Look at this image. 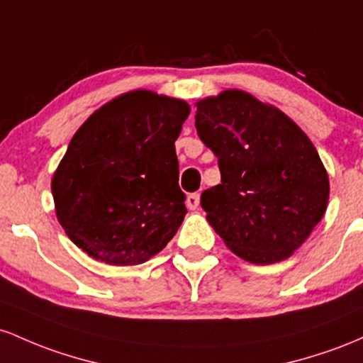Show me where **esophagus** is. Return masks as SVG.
<instances>
[{
	"instance_id": "obj_1",
	"label": "esophagus",
	"mask_w": 363,
	"mask_h": 363,
	"mask_svg": "<svg viewBox=\"0 0 363 363\" xmlns=\"http://www.w3.org/2000/svg\"><path fill=\"white\" fill-rule=\"evenodd\" d=\"M199 202H201V194H190L189 197H186V207H189L190 211H195L199 207Z\"/></svg>"
}]
</instances>
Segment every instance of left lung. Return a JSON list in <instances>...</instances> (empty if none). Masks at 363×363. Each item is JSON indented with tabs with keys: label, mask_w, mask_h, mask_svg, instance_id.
<instances>
[{
	"label": "left lung",
	"mask_w": 363,
	"mask_h": 363,
	"mask_svg": "<svg viewBox=\"0 0 363 363\" xmlns=\"http://www.w3.org/2000/svg\"><path fill=\"white\" fill-rule=\"evenodd\" d=\"M195 128L218 157L221 183L201 206L238 257H290L323 219L329 180L308 137L279 109L240 91L197 103Z\"/></svg>",
	"instance_id": "8db88e82"
}]
</instances>
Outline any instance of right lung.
<instances>
[{
	"label": "right lung",
	"mask_w": 363,
	"mask_h": 363,
	"mask_svg": "<svg viewBox=\"0 0 363 363\" xmlns=\"http://www.w3.org/2000/svg\"><path fill=\"white\" fill-rule=\"evenodd\" d=\"M185 101L133 91L77 130L52 177L61 226L111 266H137L168 245L186 214L174 140Z\"/></svg>",
	"instance_id": "right-lung-1"
}]
</instances>
